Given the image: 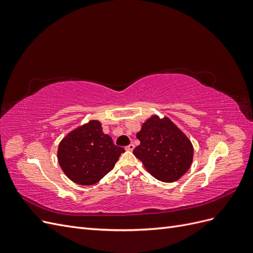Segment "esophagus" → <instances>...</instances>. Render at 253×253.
<instances>
[{"label": "esophagus", "mask_w": 253, "mask_h": 253, "mask_svg": "<svg viewBox=\"0 0 253 253\" xmlns=\"http://www.w3.org/2000/svg\"><path fill=\"white\" fill-rule=\"evenodd\" d=\"M134 148H135V145H134L133 143H131V144H128L127 147H126V151H133Z\"/></svg>", "instance_id": "esophagus-1"}]
</instances>
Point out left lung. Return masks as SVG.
Segmentation results:
<instances>
[{"label":"left lung","instance_id":"1","mask_svg":"<svg viewBox=\"0 0 253 253\" xmlns=\"http://www.w3.org/2000/svg\"><path fill=\"white\" fill-rule=\"evenodd\" d=\"M136 137L140 144L134 149V155L156 179L173 182L189 170L193 159L192 143L169 118L151 117Z\"/></svg>","mask_w":253,"mask_h":253}]
</instances>
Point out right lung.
<instances>
[{"mask_svg": "<svg viewBox=\"0 0 253 253\" xmlns=\"http://www.w3.org/2000/svg\"><path fill=\"white\" fill-rule=\"evenodd\" d=\"M124 152L102 132L100 122L91 120L64 137L58 148V160L71 180L90 186L113 169Z\"/></svg>", "mask_w": 253, "mask_h": 253, "instance_id": "obj_1", "label": "right lung"}]
</instances>
